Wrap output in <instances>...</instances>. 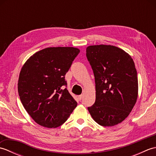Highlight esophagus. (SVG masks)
Masks as SVG:
<instances>
[{"instance_id":"1","label":"esophagus","mask_w":156,"mask_h":156,"mask_svg":"<svg viewBox=\"0 0 156 156\" xmlns=\"http://www.w3.org/2000/svg\"><path fill=\"white\" fill-rule=\"evenodd\" d=\"M82 97H83V95H82V94H81V95H79V96H78V98L80 99V100H81V99L82 98Z\"/></svg>"}]
</instances>
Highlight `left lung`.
<instances>
[{"label":"left lung","instance_id":"1","mask_svg":"<svg viewBox=\"0 0 156 156\" xmlns=\"http://www.w3.org/2000/svg\"><path fill=\"white\" fill-rule=\"evenodd\" d=\"M87 57L93 69L96 101L88 110L103 127L124 121L138 97V79L133 59L122 49L111 45L87 48Z\"/></svg>","mask_w":156,"mask_h":156}]
</instances>
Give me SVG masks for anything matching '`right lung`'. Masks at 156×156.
<instances>
[{"instance_id":"add662e5","label":"right lung","mask_w":156,"mask_h":156,"mask_svg":"<svg viewBox=\"0 0 156 156\" xmlns=\"http://www.w3.org/2000/svg\"><path fill=\"white\" fill-rule=\"evenodd\" d=\"M80 49L51 47L35 53L23 64L18 92L25 109L39 125L56 128L68 120L77 106L67 89L65 75Z\"/></svg>"}]
</instances>
